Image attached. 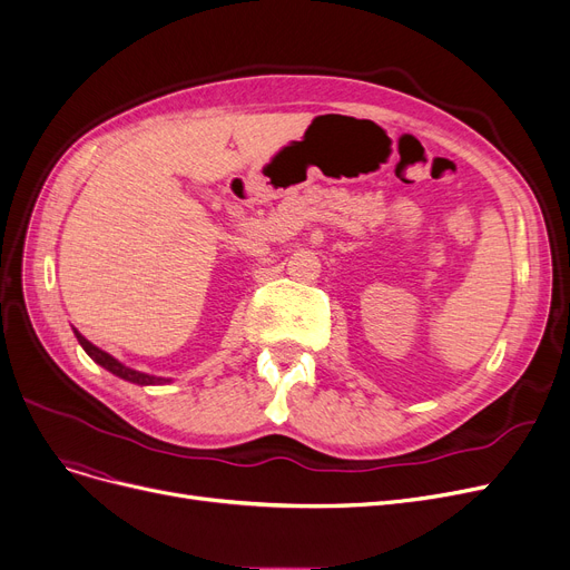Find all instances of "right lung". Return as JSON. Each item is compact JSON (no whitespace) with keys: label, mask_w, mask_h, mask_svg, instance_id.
Returning a JSON list of instances; mask_svg holds the SVG:
<instances>
[{"label":"right lung","mask_w":570,"mask_h":570,"mask_svg":"<svg viewBox=\"0 0 570 570\" xmlns=\"http://www.w3.org/2000/svg\"><path fill=\"white\" fill-rule=\"evenodd\" d=\"M73 335H77V340H79V344H81L83 350H86V354H88L95 363H100L105 370H109V373H114L116 377H120V380H128V382H135V384H141V386L165 382L163 377L144 375V373H137V370H132V367H128V365H122V363H120V361H116L111 354H107V352H102V350H97V346H95L92 342H88L79 331H73Z\"/></svg>","instance_id":"obj_1"}]
</instances>
